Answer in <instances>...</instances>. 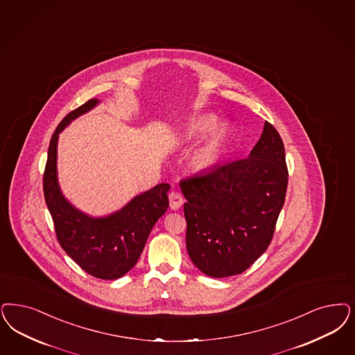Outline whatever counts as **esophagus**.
<instances>
[{
    "label": "esophagus",
    "instance_id": "1",
    "mask_svg": "<svg viewBox=\"0 0 355 355\" xmlns=\"http://www.w3.org/2000/svg\"><path fill=\"white\" fill-rule=\"evenodd\" d=\"M169 203H171V209H178L184 205V196L178 191H171L169 194Z\"/></svg>",
    "mask_w": 355,
    "mask_h": 355
}]
</instances>
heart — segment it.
I'll list each match as a JSON object with an SVG mask.
<instances>
[{
    "mask_svg": "<svg viewBox=\"0 0 355 355\" xmlns=\"http://www.w3.org/2000/svg\"><path fill=\"white\" fill-rule=\"evenodd\" d=\"M214 124V118L203 116L193 123L184 132L186 139H194L196 136L205 132ZM228 131L223 124L214 125L203 139L198 143L191 153V164L198 171H208L214 168L224 153L227 146Z\"/></svg>",
    "mask_w": 355,
    "mask_h": 355,
    "instance_id": "heart-1",
    "label": "heart"
}]
</instances>
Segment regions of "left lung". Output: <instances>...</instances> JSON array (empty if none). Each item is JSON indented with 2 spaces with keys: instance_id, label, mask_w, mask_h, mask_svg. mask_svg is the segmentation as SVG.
<instances>
[{
  "instance_id": "1",
  "label": "left lung",
  "mask_w": 355,
  "mask_h": 355,
  "mask_svg": "<svg viewBox=\"0 0 355 355\" xmlns=\"http://www.w3.org/2000/svg\"><path fill=\"white\" fill-rule=\"evenodd\" d=\"M287 182L284 146L269 122L248 159L182 180L186 248L196 268L212 278L250 268L272 239Z\"/></svg>"
}]
</instances>
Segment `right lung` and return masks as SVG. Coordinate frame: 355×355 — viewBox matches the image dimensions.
I'll return each mask as SVG.
<instances>
[{
	"label": "right lung",
	"instance_id": "obj_1",
	"mask_svg": "<svg viewBox=\"0 0 355 355\" xmlns=\"http://www.w3.org/2000/svg\"><path fill=\"white\" fill-rule=\"evenodd\" d=\"M98 103L97 98L89 99L58 125L49 141L43 190L55 232L65 253L87 274L99 279H118L136 265L153 225L169 207L171 184H157L135 196L119 211L102 218L80 211L62 196L58 181L59 134Z\"/></svg>",
	"mask_w": 355,
	"mask_h": 355
}]
</instances>
